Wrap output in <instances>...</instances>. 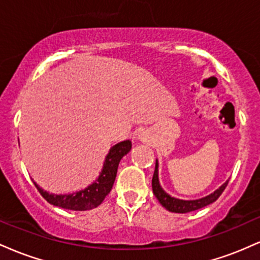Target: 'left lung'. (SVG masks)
I'll return each instance as SVG.
<instances>
[{
  "label": "left lung",
  "instance_id": "obj_1",
  "mask_svg": "<svg viewBox=\"0 0 260 260\" xmlns=\"http://www.w3.org/2000/svg\"><path fill=\"white\" fill-rule=\"evenodd\" d=\"M229 181L225 182L219 189H216L215 192L211 193L210 196L204 197L202 199H197V201H181V199H176L174 197L169 196L165 190L162 189L159 183V178H157V161L155 164V171L153 180H151V186H153V193L155 197L157 198V201L160 202V204L162 205L164 208L168 209L169 211H172V213H189V211L198 210V209L207 207V205L211 204L219 198L220 196L222 194V192L225 190L226 186H228Z\"/></svg>",
  "mask_w": 260,
  "mask_h": 260
}]
</instances>
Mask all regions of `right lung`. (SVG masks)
Masks as SVG:
<instances>
[{"mask_svg": "<svg viewBox=\"0 0 260 260\" xmlns=\"http://www.w3.org/2000/svg\"><path fill=\"white\" fill-rule=\"evenodd\" d=\"M131 148H132L131 140H124V142L113 145L107 154L99 178L85 189L79 190V192L72 193V194H50L41 189L35 182L34 184L38 188L39 193L44 197L45 201L55 207L68 209V210H90V209L100 205L105 197L110 193L116 175H117L118 164L122 157L131 150Z\"/></svg>", "mask_w": 260, "mask_h": 260, "instance_id": "add662e5", "label": "right lung"}]
</instances>
